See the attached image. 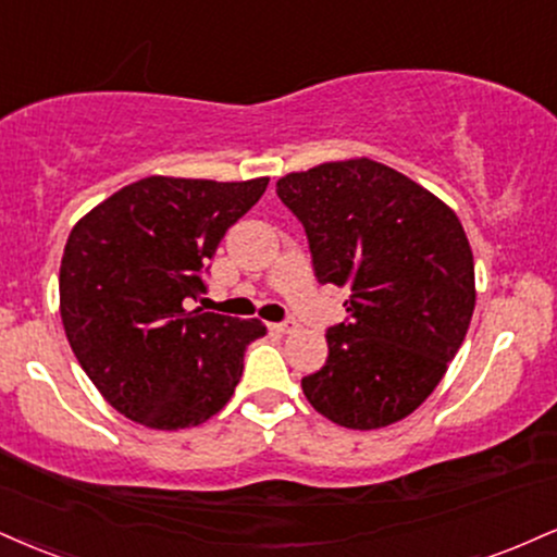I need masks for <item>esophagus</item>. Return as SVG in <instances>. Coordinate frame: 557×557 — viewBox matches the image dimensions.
I'll return each instance as SVG.
<instances>
[{"mask_svg":"<svg viewBox=\"0 0 557 557\" xmlns=\"http://www.w3.org/2000/svg\"><path fill=\"white\" fill-rule=\"evenodd\" d=\"M270 330L277 332V334H293L298 330V321H293V319L277 321V324H270Z\"/></svg>","mask_w":557,"mask_h":557,"instance_id":"1","label":"esophagus"}]
</instances>
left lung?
<instances>
[{"label":"left lung","mask_w":557,"mask_h":557,"mask_svg":"<svg viewBox=\"0 0 557 557\" xmlns=\"http://www.w3.org/2000/svg\"><path fill=\"white\" fill-rule=\"evenodd\" d=\"M304 225L321 285L350 287L330 355L300 379L313 410L373 431L418 410L459 352L474 311V259L454 210L376 160L277 181Z\"/></svg>","instance_id":"left-lung-1"}]
</instances>
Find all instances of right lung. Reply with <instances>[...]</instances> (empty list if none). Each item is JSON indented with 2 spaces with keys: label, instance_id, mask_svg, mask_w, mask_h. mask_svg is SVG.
Listing matches in <instances>:
<instances>
[{
  "label": "right lung",
  "instance_id": "right-lung-1",
  "mask_svg": "<svg viewBox=\"0 0 557 557\" xmlns=\"http://www.w3.org/2000/svg\"><path fill=\"white\" fill-rule=\"evenodd\" d=\"M267 184L150 176L72 227L59 270L64 332L124 418L178 431L210 420L233 397L246 347L267 326L184 306L207 293L220 240Z\"/></svg>",
  "mask_w": 557,
  "mask_h": 557
}]
</instances>
